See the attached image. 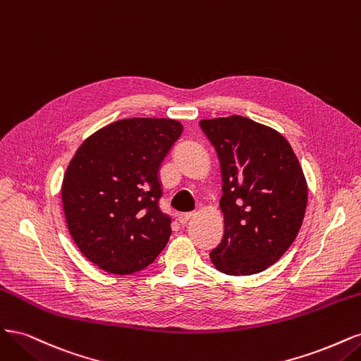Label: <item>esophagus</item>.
I'll return each instance as SVG.
<instances>
[{
    "label": "esophagus",
    "instance_id": "esophagus-1",
    "mask_svg": "<svg viewBox=\"0 0 361 361\" xmlns=\"http://www.w3.org/2000/svg\"><path fill=\"white\" fill-rule=\"evenodd\" d=\"M191 216H192V214H191V212H182V214H179V215H178V221L183 226V224H187V223H188V220H190Z\"/></svg>",
    "mask_w": 361,
    "mask_h": 361
}]
</instances>
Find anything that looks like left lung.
I'll list each match as a JSON object with an SVG mask.
<instances>
[{
    "label": "left lung",
    "instance_id": "1",
    "mask_svg": "<svg viewBox=\"0 0 361 361\" xmlns=\"http://www.w3.org/2000/svg\"><path fill=\"white\" fill-rule=\"evenodd\" d=\"M221 166L224 235L211 253L227 276L265 271L297 238L307 207V180L279 130L243 116L203 118Z\"/></svg>",
    "mask_w": 361,
    "mask_h": 361
}]
</instances>
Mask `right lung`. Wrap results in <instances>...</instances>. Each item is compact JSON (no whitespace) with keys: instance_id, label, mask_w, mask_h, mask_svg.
Masks as SVG:
<instances>
[{"instance_id":"obj_1","label":"right lung","mask_w":361,"mask_h":361,"mask_svg":"<svg viewBox=\"0 0 361 361\" xmlns=\"http://www.w3.org/2000/svg\"><path fill=\"white\" fill-rule=\"evenodd\" d=\"M183 126L173 118L117 120L84 140L61 183L69 233L92 264L133 274L157 259L171 235L159 211V169Z\"/></svg>"}]
</instances>
